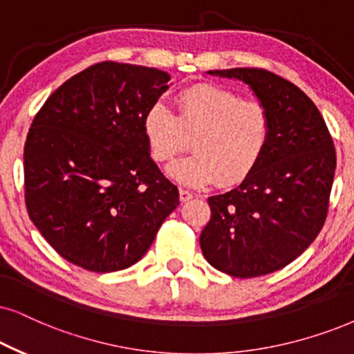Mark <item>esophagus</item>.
I'll return each mask as SVG.
<instances>
[{
  "instance_id": "obj_1",
  "label": "esophagus",
  "mask_w": 354,
  "mask_h": 354,
  "mask_svg": "<svg viewBox=\"0 0 354 354\" xmlns=\"http://www.w3.org/2000/svg\"><path fill=\"white\" fill-rule=\"evenodd\" d=\"M192 198H194V192H191L189 189H185V187H181V189H180L181 203H187V201H191Z\"/></svg>"
}]
</instances>
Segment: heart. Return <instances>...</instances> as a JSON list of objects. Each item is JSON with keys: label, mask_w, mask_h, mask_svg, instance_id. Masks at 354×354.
<instances>
[{"label": "heart", "mask_w": 354, "mask_h": 354, "mask_svg": "<svg viewBox=\"0 0 354 354\" xmlns=\"http://www.w3.org/2000/svg\"><path fill=\"white\" fill-rule=\"evenodd\" d=\"M180 114L156 101L144 115V136L156 162H167L192 138L191 155L174 160L167 173L185 186L218 180L236 185L250 176L271 142L272 120L261 102L245 101L239 93L214 84H196L176 97Z\"/></svg>", "instance_id": "1"}]
</instances>
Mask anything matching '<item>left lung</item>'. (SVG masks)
<instances>
[{
  "mask_svg": "<svg viewBox=\"0 0 354 354\" xmlns=\"http://www.w3.org/2000/svg\"><path fill=\"white\" fill-rule=\"evenodd\" d=\"M248 84L270 111L271 142L250 176L210 196L201 234L204 258L235 277H254L294 261L319 235L328 210L337 155L325 120L306 93L261 68L209 70Z\"/></svg>",
  "mask_w": 354,
  "mask_h": 354,
  "instance_id": "1",
  "label": "left lung"
}]
</instances>
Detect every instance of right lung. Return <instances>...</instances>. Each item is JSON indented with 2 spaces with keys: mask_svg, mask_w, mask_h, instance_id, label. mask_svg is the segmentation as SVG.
<instances>
[{
  "mask_svg": "<svg viewBox=\"0 0 354 354\" xmlns=\"http://www.w3.org/2000/svg\"><path fill=\"white\" fill-rule=\"evenodd\" d=\"M167 71L101 62L57 88L24 147L30 221L62 258L88 271L136 265L180 192L151 160L144 115Z\"/></svg>",
  "mask_w": 354,
  "mask_h": 354,
  "instance_id": "obj_1",
  "label": "right lung"
}]
</instances>
